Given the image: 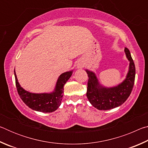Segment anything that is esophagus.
Returning <instances> with one entry per match:
<instances>
[{
	"label": "esophagus",
	"mask_w": 148,
	"mask_h": 148,
	"mask_svg": "<svg viewBox=\"0 0 148 148\" xmlns=\"http://www.w3.org/2000/svg\"><path fill=\"white\" fill-rule=\"evenodd\" d=\"M84 62H82L81 61H79L78 62H77V69H82V68H84Z\"/></svg>",
	"instance_id": "1"
}]
</instances>
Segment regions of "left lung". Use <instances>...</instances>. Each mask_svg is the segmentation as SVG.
I'll return each instance as SVG.
<instances>
[{
	"mask_svg": "<svg viewBox=\"0 0 148 148\" xmlns=\"http://www.w3.org/2000/svg\"><path fill=\"white\" fill-rule=\"evenodd\" d=\"M125 52L130 62L129 69L126 78L117 86L108 88L101 86L94 72L86 70L89 77L86 95L97 109L108 110L121 106L131 93L135 79V65L129 49L125 47Z\"/></svg>",
	"mask_w": 148,
	"mask_h": 148,
	"instance_id": "left-lung-1",
	"label": "left lung"
}]
</instances>
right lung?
Wrapping results in <instances>:
<instances>
[{
	"mask_svg": "<svg viewBox=\"0 0 148 148\" xmlns=\"http://www.w3.org/2000/svg\"><path fill=\"white\" fill-rule=\"evenodd\" d=\"M14 74L17 92L24 103L32 110L49 113L54 112L61 105L63 97L64 86L72 76V71L64 72L59 77L56 89L51 93H32L25 91L20 86L15 70Z\"/></svg>",
	"mask_w": 148,
	"mask_h": 148,
	"instance_id": "1",
	"label": "right lung"
}]
</instances>
